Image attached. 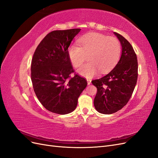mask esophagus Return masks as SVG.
I'll use <instances>...</instances> for the list:
<instances>
[{"mask_svg": "<svg viewBox=\"0 0 158 158\" xmlns=\"http://www.w3.org/2000/svg\"><path fill=\"white\" fill-rule=\"evenodd\" d=\"M87 82H88V84L89 85L91 84V82H92V80H91L90 79H88L87 80Z\"/></svg>", "mask_w": 158, "mask_h": 158, "instance_id": "34e87169", "label": "esophagus"}]
</instances>
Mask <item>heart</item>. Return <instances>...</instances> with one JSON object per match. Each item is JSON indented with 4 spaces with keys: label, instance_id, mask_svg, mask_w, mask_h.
Wrapping results in <instances>:
<instances>
[{
    "label": "heart",
    "instance_id": "1",
    "mask_svg": "<svg viewBox=\"0 0 158 158\" xmlns=\"http://www.w3.org/2000/svg\"><path fill=\"white\" fill-rule=\"evenodd\" d=\"M121 44L117 38L101 33H91L79 40V45H72L69 56L75 68L82 65L88 59L89 62L78 70V73L86 78L92 77L98 73L111 70L120 57Z\"/></svg>",
    "mask_w": 158,
    "mask_h": 158
}]
</instances>
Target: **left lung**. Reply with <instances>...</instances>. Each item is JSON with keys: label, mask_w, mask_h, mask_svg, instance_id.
Here are the masks:
<instances>
[{"label": "left lung", "mask_w": 158, "mask_h": 158, "mask_svg": "<svg viewBox=\"0 0 158 158\" xmlns=\"http://www.w3.org/2000/svg\"><path fill=\"white\" fill-rule=\"evenodd\" d=\"M121 42L122 54L114 69L106 76L92 81L97 88L94 106L103 114H112L125 106L131 98L138 78L137 56L131 44L114 32Z\"/></svg>", "instance_id": "obj_1"}]
</instances>
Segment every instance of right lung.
I'll use <instances>...</instances> for the list:
<instances>
[{"label": "right lung", "mask_w": 158, "mask_h": 158, "mask_svg": "<svg viewBox=\"0 0 158 158\" xmlns=\"http://www.w3.org/2000/svg\"><path fill=\"white\" fill-rule=\"evenodd\" d=\"M81 29L55 30L38 45L31 64V79L39 101L48 111L60 114L73 111L87 80L74 73L69 47ZM74 73L75 76L70 77Z\"/></svg>", "instance_id": "1"}]
</instances>
